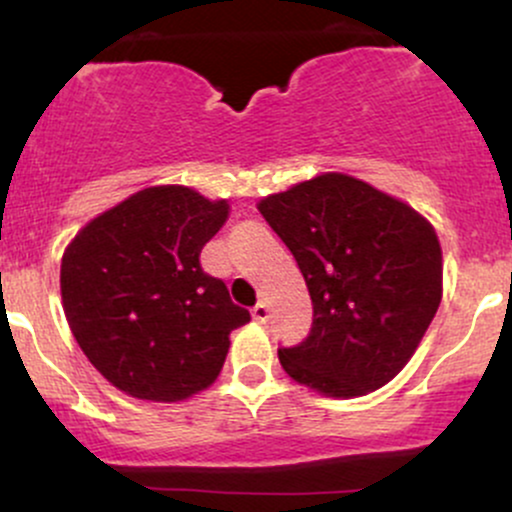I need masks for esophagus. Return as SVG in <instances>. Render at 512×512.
<instances>
[{
    "mask_svg": "<svg viewBox=\"0 0 512 512\" xmlns=\"http://www.w3.org/2000/svg\"><path fill=\"white\" fill-rule=\"evenodd\" d=\"M252 320H257V322H267L269 320V305L267 303H257L255 308H252Z\"/></svg>",
    "mask_w": 512,
    "mask_h": 512,
    "instance_id": "34e87169",
    "label": "esophagus"
}]
</instances>
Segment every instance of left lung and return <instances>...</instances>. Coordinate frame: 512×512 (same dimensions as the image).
Instances as JSON below:
<instances>
[{
    "mask_svg": "<svg viewBox=\"0 0 512 512\" xmlns=\"http://www.w3.org/2000/svg\"><path fill=\"white\" fill-rule=\"evenodd\" d=\"M296 257L313 301L301 344L279 349L296 383L361 397L407 366L443 296V252L409 204L342 173H325L257 204Z\"/></svg>",
    "mask_w": 512,
    "mask_h": 512,
    "instance_id": "left-lung-1",
    "label": "left lung"
}]
</instances>
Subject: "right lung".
<instances>
[{"instance_id": "add662e5", "label": "right lung", "mask_w": 512, "mask_h": 512, "mask_svg": "<svg viewBox=\"0 0 512 512\" xmlns=\"http://www.w3.org/2000/svg\"><path fill=\"white\" fill-rule=\"evenodd\" d=\"M228 219L182 185L146 187L86 223L67 245L62 305L88 361L117 390L180 402L209 387L228 334L250 313L209 276L199 252Z\"/></svg>"}]
</instances>
